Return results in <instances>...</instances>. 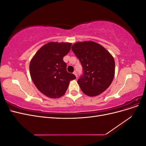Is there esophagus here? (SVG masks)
<instances>
[{
    "instance_id": "esophagus-1",
    "label": "esophagus",
    "mask_w": 146,
    "mask_h": 146,
    "mask_svg": "<svg viewBox=\"0 0 146 146\" xmlns=\"http://www.w3.org/2000/svg\"><path fill=\"white\" fill-rule=\"evenodd\" d=\"M73 74L75 75V76H76V77H77V72H76V71H74V72H73Z\"/></svg>"
}]
</instances>
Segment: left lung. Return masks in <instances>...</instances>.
<instances>
[{"instance_id":"obj_1","label":"left lung","mask_w":146,"mask_h":146,"mask_svg":"<svg viewBox=\"0 0 146 146\" xmlns=\"http://www.w3.org/2000/svg\"><path fill=\"white\" fill-rule=\"evenodd\" d=\"M72 50L83 67V74L77 83L83 93L91 97L102 93L114 78L113 56L102 46L91 41L75 43Z\"/></svg>"}]
</instances>
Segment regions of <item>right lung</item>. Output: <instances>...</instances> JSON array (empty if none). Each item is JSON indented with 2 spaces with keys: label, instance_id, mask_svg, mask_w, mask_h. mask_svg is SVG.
Wrapping results in <instances>:
<instances>
[{
  "label": "right lung",
  "instance_id": "obj_1",
  "mask_svg": "<svg viewBox=\"0 0 146 146\" xmlns=\"http://www.w3.org/2000/svg\"><path fill=\"white\" fill-rule=\"evenodd\" d=\"M71 46L69 42H48L39 48L30 61V73L33 83L48 98L63 96L69 82L76 78L67 71V65L63 61Z\"/></svg>",
  "mask_w": 146,
  "mask_h": 146
}]
</instances>
